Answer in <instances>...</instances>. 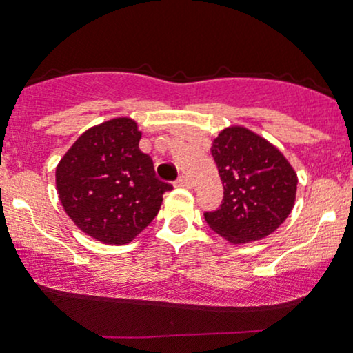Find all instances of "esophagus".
Here are the masks:
<instances>
[{
  "mask_svg": "<svg viewBox=\"0 0 353 353\" xmlns=\"http://www.w3.org/2000/svg\"><path fill=\"white\" fill-rule=\"evenodd\" d=\"M174 185H176V188H190V181L185 176H179L177 181L174 182Z\"/></svg>",
  "mask_w": 353,
  "mask_h": 353,
  "instance_id": "obj_1",
  "label": "esophagus"
}]
</instances>
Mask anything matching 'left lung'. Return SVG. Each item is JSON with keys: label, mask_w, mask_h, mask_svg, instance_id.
Returning <instances> with one entry per match:
<instances>
[{"label": "left lung", "mask_w": 353, "mask_h": 353, "mask_svg": "<svg viewBox=\"0 0 353 353\" xmlns=\"http://www.w3.org/2000/svg\"><path fill=\"white\" fill-rule=\"evenodd\" d=\"M224 197L219 209L204 212L208 225L234 244L272 234L294 208L297 174L264 137L245 128H228L212 149Z\"/></svg>", "instance_id": "obj_1"}]
</instances>
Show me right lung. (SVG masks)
Returning <instances> with one entry per match:
<instances>
[{"label": "right lung", "instance_id": "1", "mask_svg": "<svg viewBox=\"0 0 353 353\" xmlns=\"http://www.w3.org/2000/svg\"><path fill=\"white\" fill-rule=\"evenodd\" d=\"M141 132L129 117L88 129L56 168V188L66 214L88 236L112 245L129 244L159 212L172 189L154 174L139 151Z\"/></svg>", "mask_w": 353, "mask_h": 353}]
</instances>
